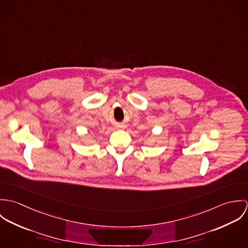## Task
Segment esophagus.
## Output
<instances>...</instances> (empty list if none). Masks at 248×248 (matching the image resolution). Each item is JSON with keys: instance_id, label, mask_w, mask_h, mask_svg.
Segmentation results:
<instances>
[{"instance_id": "1", "label": "esophagus", "mask_w": 248, "mask_h": 248, "mask_svg": "<svg viewBox=\"0 0 248 248\" xmlns=\"http://www.w3.org/2000/svg\"><path fill=\"white\" fill-rule=\"evenodd\" d=\"M116 127H117V129H124L126 126L125 125H117Z\"/></svg>"}]
</instances>
